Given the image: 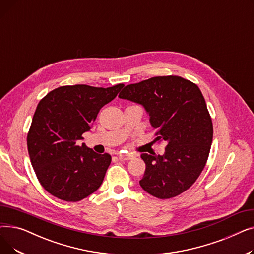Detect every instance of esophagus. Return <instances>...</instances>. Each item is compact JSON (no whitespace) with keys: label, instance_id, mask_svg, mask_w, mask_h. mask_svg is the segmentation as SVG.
I'll return each mask as SVG.
<instances>
[{"label":"esophagus","instance_id":"1","mask_svg":"<svg viewBox=\"0 0 254 254\" xmlns=\"http://www.w3.org/2000/svg\"><path fill=\"white\" fill-rule=\"evenodd\" d=\"M118 158L120 159V161H129V159L134 158V155L129 154V153H119Z\"/></svg>","mask_w":254,"mask_h":254}]
</instances>
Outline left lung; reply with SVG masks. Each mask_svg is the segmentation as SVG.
Masks as SVG:
<instances>
[{"label": "left lung", "instance_id": "8db88e82", "mask_svg": "<svg viewBox=\"0 0 254 254\" xmlns=\"http://www.w3.org/2000/svg\"><path fill=\"white\" fill-rule=\"evenodd\" d=\"M144 107L165 141L163 155L142 153L141 188L158 198L174 197L195 182L210 152L213 126L201 90L178 76H157L127 85L118 96Z\"/></svg>", "mask_w": 254, "mask_h": 254}]
</instances>
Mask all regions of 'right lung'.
I'll return each mask as SVG.
<instances>
[{"mask_svg": "<svg viewBox=\"0 0 254 254\" xmlns=\"http://www.w3.org/2000/svg\"><path fill=\"white\" fill-rule=\"evenodd\" d=\"M124 86H61L40 101L28 134V150L37 178L49 193L78 202L100 188L111 156L99 154L84 143L79 146L78 141Z\"/></svg>", "mask_w": 254, "mask_h": 254, "instance_id": "obj_1", "label": "right lung"}]
</instances>
